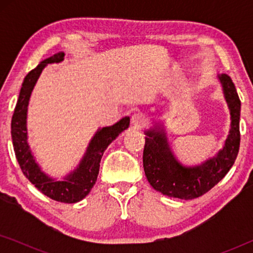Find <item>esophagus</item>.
Here are the masks:
<instances>
[{"instance_id": "esophagus-1", "label": "esophagus", "mask_w": 253, "mask_h": 253, "mask_svg": "<svg viewBox=\"0 0 253 253\" xmlns=\"http://www.w3.org/2000/svg\"><path fill=\"white\" fill-rule=\"evenodd\" d=\"M147 117L146 115H144L143 113H137L134 114L132 116V119H131V123H132V126H134V129H141V127H144L147 124Z\"/></svg>"}]
</instances>
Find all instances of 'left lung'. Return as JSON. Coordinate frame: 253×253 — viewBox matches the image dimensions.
<instances>
[{"label": "left lung", "instance_id": "1", "mask_svg": "<svg viewBox=\"0 0 253 253\" xmlns=\"http://www.w3.org/2000/svg\"><path fill=\"white\" fill-rule=\"evenodd\" d=\"M230 110V131L222 150L202 165L185 167L176 160L164 129L145 131L144 171L152 188L168 197L195 199L210 191L233 167L240 150L241 100L229 76H219Z\"/></svg>", "mask_w": 253, "mask_h": 253}]
</instances>
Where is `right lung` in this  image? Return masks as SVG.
I'll list each match as a JSON object with an SVG mask.
<instances>
[{
	"label": "right lung",
	"instance_id": "1",
	"mask_svg": "<svg viewBox=\"0 0 253 253\" xmlns=\"http://www.w3.org/2000/svg\"><path fill=\"white\" fill-rule=\"evenodd\" d=\"M63 58L64 53H56L38 64V67L30 71L24 78L11 120V137L17 161L29 181L44 196L56 202L72 204L81 202L91 191L98 178L100 161L103 152L122 131L129 127L130 117H124L114 126L102 127L96 131L94 137L89 141L81 164L74 171L65 176L63 181H57L44 174L36 162L27 144V106L31 93L43 68L49 63H58L63 61Z\"/></svg>",
	"mask_w": 253,
	"mask_h": 253
}]
</instances>
